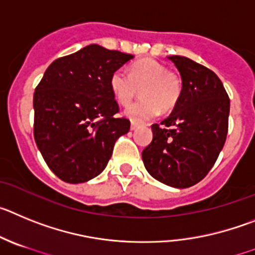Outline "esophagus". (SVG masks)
Returning <instances> with one entry per match:
<instances>
[{
    "instance_id": "34e87169",
    "label": "esophagus",
    "mask_w": 255,
    "mask_h": 255,
    "mask_svg": "<svg viewBox=\"0 0 255 255\" xmlns=\"http://www.w3.org/2000/svg\"><path fill=\"white\" fill-rule=\"evenodd\" d=\"M137 128H138V125H137V123H134V122L130 123V129L134 130V129H137Z\"/></svg>"
}]
</instances>
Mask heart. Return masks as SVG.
<instances>
[{
    "instance_id": "1",
    "label": "heart",
    "mask_w": 255,
    "mask_h": 255,
    "mask_svg": "<svg viewBox=\"0 0 255 255\" xmlns=\"http://www.w3.org/2000/svg\"><path fill=\"white\" fill-rule=\"evenodd\" d=\"M111 90L117 102L128 105L141 91V100L126 109L133 122H146L162 112L171 111L182 95V81L176 73L155 59H139L128 68V73L117 70L112 73Z\"/></svg>"
}]
</instances>
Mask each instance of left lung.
Masks as SVG:
<instances>
[{
	"label": "left lung",
	"instance_id": "left-lung-1",
	"mask_svg": "<svg viewBox=\"0 0 255 255\" xmlns=\"http://www.w3.org/2000/svg\"><path fill=\"white\" fill-rule=\"evenodd\" d=\"M182 77V95L142 151L151 176L174 188L205 178L216 162L228 134L230 99L213 71L182 56L167 57Z\"/></svg>",
	"mask_w": 255,
	"mask_h": 255
}]
</instances>
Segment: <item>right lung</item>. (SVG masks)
Instances as JSON below:
<instances>
[{"label": "right lung", "instance_id": "obj_1", "mask_svg": "<svg viewBox=\"0 0 255 255\" xmlns=\"http://www.w3.org/2000/svg\"><path fill=\"white\" fill-rule=\"evenodd\" d=\"M132 54L90 44L50 63L34 93V138L61 180L85 183L99 175L130 122L119 118L112 73Z\"/></svg>", "mask_w": 255, "mask_h": 255}]
</instances>
